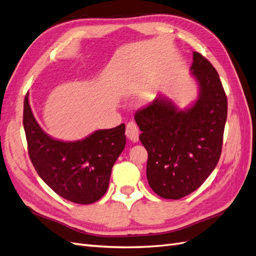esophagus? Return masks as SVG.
Segmentation results:
<instances>
[{
    "label": "esophagus",
    "mask_w": 256,
    "mask_h": 256,
    "mask_svg": "<svg viewBox=\"0 0 256 256\" xmlns=\"http://www.w3.org/2000/svg\"><path fill=\"white\" fill-rule=\"evenodd\" d=\"M126 134L128 136V138L130 140H132L134 142H138L140 138V130L137 128L135 122H128L126 124Z\"/></svg>",
    "instance_id": "esophagus-1"
}]
</instances>
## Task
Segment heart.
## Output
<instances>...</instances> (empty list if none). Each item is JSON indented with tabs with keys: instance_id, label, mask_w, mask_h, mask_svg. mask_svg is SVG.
<instances>
[{
	"instance_id": "obj_1",
	"label": "heart",
	"mask_w": 256,
	"mask_h": 256,
	"mask_svg": "<svg viewBox=\"0 0 256 256\" xmlns=\"http://www.w3.org/2000/svg\"><path fill=\"white\" fill-rule=\"evenodd\" d=\"M145 100H146V98H145Z\"/></svg>"
}]
</instances>
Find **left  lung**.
<instances>
[{"mask_svg":"<svg viewBox=\"0 0 256 256\" xmlns=\"http://www.w3.org/2000/svg\"><path fill=\"white\" fill-rule=\"evenodd\" d=\"M190 67L199 95L190 107L180 110L159 96L135 114L147 149V180L164 199L178 200L198 189L220 160L227 119V96L218 71L194 52Z\"/></svg>","mask_w":256,"mask_h":256,"instance_id":"obj_1","label":"left lung"}]
</instances>
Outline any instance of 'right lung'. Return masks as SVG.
Segmentation results:
<instances>
[{"label":"right lung","mask_w":256,"mask_h":256,"mask_svg":"<svg viewBox=\"0 0 256 256\" xmlns=\"http://www.w3.org/2000/svg\"><path fill=\"white\" fill-rule=\"evenodd\" d=\"M22 122L32 164L57 194L78 204H90L106 194L111 170L126 147L123 123L114 128L95 130L81 140H54L36 122L28 93Z\"/></svg>","instance_id":"obj_1"}]
</instances>
